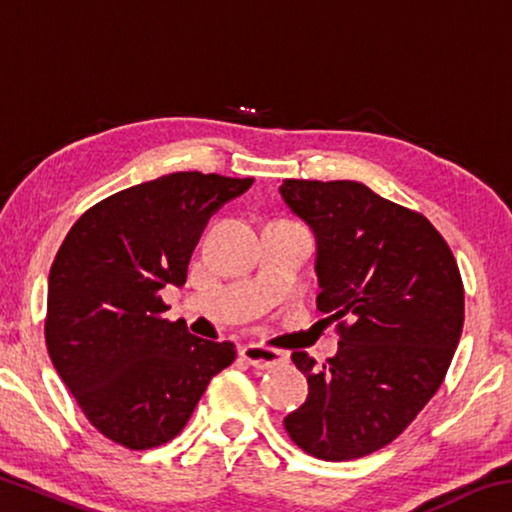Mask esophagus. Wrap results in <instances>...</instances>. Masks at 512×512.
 I'll list each match as a JSON object with an SVG mask.
<instances>
[{
    "label": "esophagus",
    "mask_w": 512,
    "mask_h": 512,
    "mask_svg": "<svg viewBox=\"0 0 512 512\" xmlns=\"http://www.w3.org/2000/svg\"><path fill=\"white\" fill-rule=\"evenodd\" d=\"M241 359H244L248 366H253L257 370H271L275 366H282V363L289 361V354L287 352H280V350H271V348H264V345H244L241 348Z\"/></svg>",
    "instance_id": "esophagus-1"
}]
</instances>
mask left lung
<instances>
[{
    "label": "left lung",
    "instance_id": "8db88e82",
    "mask_svg": "<svg viewBox=\"0 0 512 512\" xmlns=\"http://www.w3.org/2000/svg\"><path fill=\"white\" fill-rule=\"evenodd\" d=\"M282 201L316 237V307L339 323L323 366L291 359L309 381L284 418L302 452L352 461L386 447L443 384L463 332L452 250L422 214L354 180H284Z\"/></svg>",
    "mask_w": 512,
    "mask_h": 512
}]
</instances>
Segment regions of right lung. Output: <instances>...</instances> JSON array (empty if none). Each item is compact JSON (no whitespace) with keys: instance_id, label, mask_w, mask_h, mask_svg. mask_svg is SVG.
I'll list each match as a JSON object with an SVG mask.
<instances>
[{"instance_id":"1","label":"right lung","mask_w":512,"mask_h":512,"mask_svg":"<svg viewBox=\"0 0 512 512\" xmlns=\"http://www.w3.org/2000/svg\"><path fill=\"white\" fill-rule=\"evenodd\" d=\"M253 178L178 171L128 187L72 225L49 271L45 339L85 418L112 443L176 438L235 345L162 318V289L183 287L210 216Z\"/></svg>"}]
</instances>
